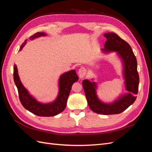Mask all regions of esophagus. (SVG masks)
I'll list each match as a JSON object with an SVG mask.
<instances>
[{"label": "esophagus", "mask_w": 152, "mask_h": 152, "mask_svg": "<svg viewBox=\"0 0 152 152\" xmlns=\"http://www.w3.org/2000/svg\"><path fill=\"white\" fill-rule=\"evenodd\" d=\"M78 74L80 78H83L86 74V70L84 67H81L79 71H78Z\"/></svg>", "instance_id": "34e87169"}]
</instances>
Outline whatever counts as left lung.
I'll return each mask as SVG.
<instances>
[{
	"label": "left lung",
	"mask_w": 152,
	"mask_h": 152,
	"mask_svg": "<svg viewBox=\"0 0 152 152\" xmlns=\"http://www.w3.org/2000/svg\"><path fill=\"white\" fill-rule=\"evenodd\" d=\"M107 39L104 47L101 49L104 54L115 53L122 63V78L127 93L121 94L112 102L106 103L101 100L97 94L98 85L93 78L85 79L82 86L89 108L92 111L102 115L120 113L135 102L139 86V75L137 71V61L130 45L116 34L106 33Z\"/></svg>",
	"instance_id": "obj_1"
}]
</instances>
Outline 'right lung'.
<instances>
[{
	"label": "right lung",
	"instance_id": "1",
	"mask_svg": "<svg viewBox=\"0 0 152 152\" xmlns=\"http://www.w3.org/2000/svg\"><path fill=\"white\" fill-rule=\"evenodd\" d=\"M46 35L47 34L44 32H37L31 36L30 40H32ZM26 43V40L21 45L20 50L23 49ZM13 77L22 105L26 110L40 117H53L62 112L66 108L67 99L73 84L79 80L75 70L63 73L59 78L58 93L56 99L51 102L43 103L37 100L23 85L18 75L16 65H14Z\"/></svg>",
	"mask_w": 152,
	"mask_h": 152
}]
</instances>
